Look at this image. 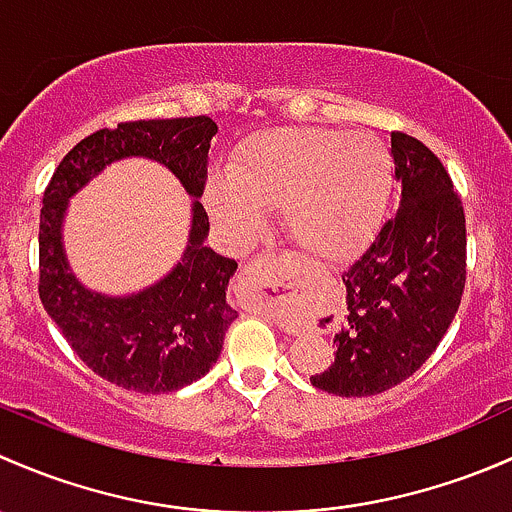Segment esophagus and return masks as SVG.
Returning a JSON list of instances; mask_svg holds the SVG:
<instances>
[{
	"label": "esophagus",
	"instance_id": "1",
	"mask_svg": "<svg viewBox=\"0 0 512 512\" xmlns=\"http://www.w3.org/2000/svg\"><path fill=\"white\" fill-rule=\"evenodd\" d=\"M246 286L254 291L261 300H268V293L276 291L281 286V268H278V258L273 254H263L254 258L249 266H244L241 273Z\"/></svg>",
	"mask_w": 512,
	"mask_h": 512
}]
</instances>
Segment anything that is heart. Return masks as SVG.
I'll return each instance as SVG.
<instances>
[{
	"label": "heart",
	"mask_w": 512,
	"mask_h": 512,
	"mask_svg": "<svg viewBox=\"0 0 512 512\" xmlns=\"http://www.w3.org/2000/svg\"><path fill=\"white\" fill-rule=\"evenodd\" d=\"M392 157L372 135L333 128L271 130L239 147L229 179H214L207 204L236 241L261 234V209L281 207L283 234L310 256L355 251L387 207Z\"/></svg>",
	"instance_id": "heart-1"
}]
</instances>
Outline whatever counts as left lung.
I'll return each mask as SVG.
<instances>
[{"mask_svg":"<svg viewBox=\"0 0 512 512\" xmlns=\"http://www.w3.org/2000/svg\"><path fill=\"white\" fill-rule=\"evenodd\" d=\"M397 214L342 273L347 315L335 362L313 387L337 397H370L419 370L439 347L466 286V214L439 157L394 130Z\"/></svg>","mask_w":512,"mask_h":512,"instance_id":"left-lung-1","label":"left lung"}]
</instances>
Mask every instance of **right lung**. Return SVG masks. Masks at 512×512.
<instances>
[{"label":"right lung","instance_id":"obj_1","mask_svg":"<svg viewBox=\"0 0 512 512\" xmlns=\"http://www.w3.org/2000/svg\"><path fill=\"white\" fill-rule=\"evenodd\" d=\"M214 135L217 123L209 115L133 120L96 130L68 150L44 192L41 303L83 365L123 389L175 392L212 370L226 330L236 320V310L226 303L236 261L204 246L209 217L194 199L187 251L172 273L138 295L93 293L76 281L63 254L61 221L68 199L105 165L123 157L162 162L192 197H202Z\"/></svg>","mask_w":512,"mask_h":512}]
</instances>
